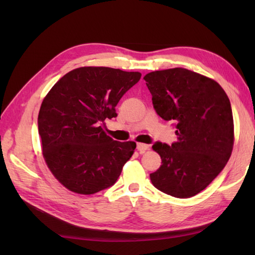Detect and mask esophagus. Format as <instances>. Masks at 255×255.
I'll list each match as a JSON object with an SVG mask.
<instances>
[{
    "label": "esophagus",
    "instance_id": "1",
    "mask_svg": "<svg viewBox=\"0 0 255 255\" xmlns=\"http://www.w3.org/2000/svg\"><path fill=\"white\" fill-rule=\"evenodd\" d=\"M137 149L140 153H144L145 151L150 149V147L149 144H145V143H137Z\"/></svg>",
    "mask_w": 255,
    "mask_h": 255
}]
</instances>
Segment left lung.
Here are the masks:
<instances>
[{
  "label": "left lung",
  "mask_w": 255,
  "mask_h": 255,
  "mask_svg": "<svg viewBox=\"0 0 255 255\" xmlns=\"http://www.w3.org/2000/svg\"><path fill=\"white\" fill-rule=\"evenodd\" d=\"M155 113L174 123L177 141H156L159 170L151 173L154 187L171 196L188 198L202 192L224 170L234 147V117L223 88L209 78L174 68L143 78Z\"/></svg>",
  "instance_id": "1"
}]
</instances>
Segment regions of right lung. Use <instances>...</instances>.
Returning a JSON list of instances; mask_svg holds the SVG:
<instances>
[{
    "mask_svg": "<svg viewBox=\"0 0 255 255\" xmlns=\"http://www.w3.org/2000/svg\"><path fill=\"white\" fill-rule=\"evenodd\" d=\"M141 78L106 67L74 69L47 94L38 115L42 154L51 173L71 192L91 195L113 186L136 142H121L102 128Z\"/></svg>",
    "mask_w": 255,
    "mask_h": 255,
    "instance_id": "obj_1",
    "label": "right lung"
}]
</instances>
